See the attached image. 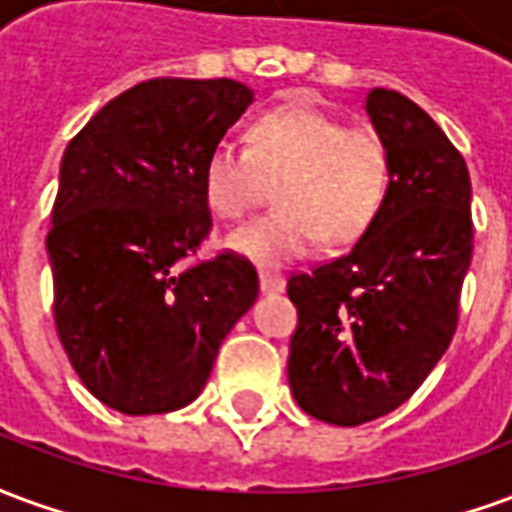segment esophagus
Listing matches in <instances>:
<instances>
[{"instance_id": "1", "label": "esophagus", "mask_w": 512, "mask_h": 512, "mask_svg": "<svg viewBox=\"0 0 512 512\" xmlns=\"http://www.w3.org/2000/svg\"><path fill=\"white\" fill-rule=\"evenodd\" d=\"M285 277H279L277 271H268V268H260V290L263 293H282L285 290Z\"/></svg>"}]
</instances>
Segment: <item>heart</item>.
I'll use <instances>...</instances> for the list:
<instances>
[{
  "mask_svg": "<svg viewBox=\"0 0 512 512\" xmlns=\"http://www.w3.org/2000/svg\"><path fill=\"white\" fill-rule=\"evenodd\" d=\"M277 186V211L227 235L235 255L282 266L321 238L348 246L384 205L389 150L373 126H345L310 104L274 106L246 128V150L219 142L205 158L202 191L222 219H244Z\"/></svg>",
  "mask_w": 512,
  "mask_h": 512,
  "instance_id": "heart-1",
  "label": "heart"
}]
</instances>
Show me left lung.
Instances as JSON below:
<instances>
[{
    "mask_svg": "<svg viewBox=\"0 0 512 512\" xmlns=\"http://www.w3.org/2000/svg\"><path fill=\"white\" fill-rule=\"evenodd\" d=\"M365 109L389 150L384 205L351 252L288 279L290 389L340 428L395 411L450 348L474 241L469 169L433 117L384 87Z\"/></svg>",
    "mask_w": 512,
    "mask_h": 512,
    "instance_id": "8db88e82",
    "label": "left lung"
}]
</instances>
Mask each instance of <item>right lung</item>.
Returning a JSON list of instances; mask_svg holds the SVG:
<instances>
[{"label":"right lung","mask_w":512,"mask_h":512,"mask_svg":"<svg viewBox=\"0 0 512 512\" xmlns=\"http://www.w3.org/2000/svg\"><path fill=\"white\" fill-rule=\"evenodd\" d=\"M249 104L233 79H147L65 147L46 238L54 323L82 384L120 414L189 406L255 304L246 257L186 266L211 233L205 158Z\"/></svg>","instance_id":"right-lung-1"}]
</instances>
